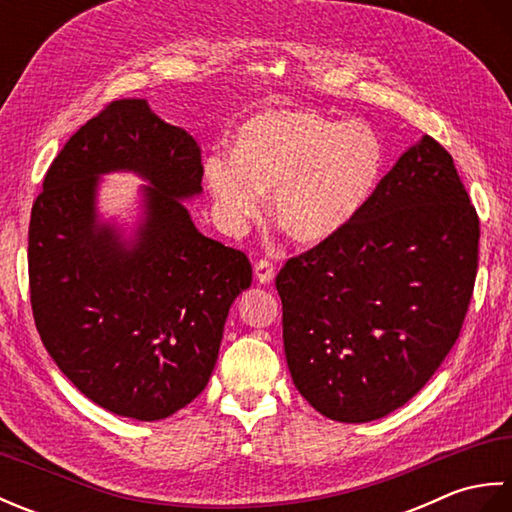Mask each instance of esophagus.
I'll return each instance as SVG.
<instances>
[{"mask_svg":"<svg viewBox=\"0 0 512 512\" xmlns=\"http://www.w3.org/2000/svg\"><path fill=\"white\" fill-rule=\"evenodd\" d=\"M255 277L259 284H270V281L275 279V266L270 259H259L255 264Z\"/></svg>","mask_w":512,"mask_h":512,"instance_id":"34e87169","label":"esophagus"}]
</instances>
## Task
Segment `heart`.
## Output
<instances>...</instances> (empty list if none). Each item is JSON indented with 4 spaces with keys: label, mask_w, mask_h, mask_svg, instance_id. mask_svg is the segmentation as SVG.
I'll return each mask as SVG.
<instances>
[{
    "label": "heart",
    "mask_w": 512,
    "mask_h": 512,
    "mask_svg": "<svg viewBox=\"0 0 512 512\" xmlns=\"http://www.w3.org/2000/svg\"><path fill=\"white\" fill-rule=\"evenodd\" d=\"M383 171V145L363 123L312 110H270L239 129L235 154L215 151L204 180L226 231L242 233L275 191L279 226L299 244H321L363 209Z\"/></svg>",
    "instance_id": "obj_1"
}]
</instances>
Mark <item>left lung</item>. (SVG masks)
Returning a JSON list of instances; mask_svg holds the SVG:
<instances>
[{
	"instance_id": "1",
	"label": "left lung",
	"mask_w": 512,
	"mask_h": 512,
	"mask_svg": "<svg viewBox=\"0 0 512 512\" xmlns=\"http://www.w3.org/2000/svg\"><path fill=\"white\" fill-rule=\"evenodd\" d=\"M477 246L480 217L453 158L422 136L341 233L279 270L299 394L339 422L383 418L416 396L458 341Z\"/></svg>"
}]
</instances>
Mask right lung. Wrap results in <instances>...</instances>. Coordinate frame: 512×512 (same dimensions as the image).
I'll return each instance as SVG.
<instances>
[{"label":"right lung","mask_w":512,"mask_h":512,"mask_svg":"<svg viewBox=\"0 0 512 512\" xmlns=\"http://www.w3.org/2000/svg\"><path fill=\"white\" fill-rule=\"evenodd\" d=\"M150 180L134 243L95 222L101 172ZM200 147L145 99L105 105L43 178L28 228L30 306L61 372L116 416L162 420L211 378L231 303L253 281L242 250L204 237L180 200L202 191Z\"/></svg>","instance_id":"obj_1"}]
</instances>
